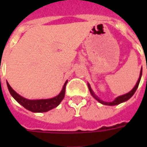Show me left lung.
I'll return each instance as SVG.
<instances>
[{"label":"left lung","mask_w":147,"mask_h":147,"mask_svg":"<svg viewBox=\"0 0 147 147\" xmlns=\"http://www.w3.org/2000/svg\"><path fill=\"white\" fill-rule=\"evenodd\" d=\"M141 76H142V70H141V72H140V76H139V80H138V82H137V83H136V86L133 88L131 91H130L129 93H127V94H123V95L122 96H120V97H118V98H117L114 100L113 102H103V101H102V100H100V99L97 97V96L94 94V92H93V90H91V88H90V85L88 84V87H89V90L90 91V94H92V96L94 98L97 100V101H98L100 103H102V104H103V105H118V104H120V103H121V102H126L127 100H128V99L130 98H131L133 96V94H135V92L136 91V90H137V88H138V86H139V82H140V80H141Z\"/></svg>","instance_id":"1"}]
</instances>
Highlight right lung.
Masks as SVG:
<instances>
[{"label":"right lung","mask_w":147,"mask_h":147,"mask_svg":"<svg viewBox=\"0 0 147 147\" xmlns=\"http://www.w3.org/2000/svg\"><path fill=\"white\" fill-rule=\"evenodd\" d=\"M67 81L64 83V87L61 90V92L58 94L57 97L53 98L50 99H42V100H28L19 95L17 93L12 90L10 85L7 83L8 90L11 94V96L17 101L21 105H23L24 108L27 109L28 110L34 113H42V112H47L50 110L52 109L57 107L61 101L64 99V94H65V88H66V84Z\"/></svg>","instance_id":"add662e5"}]
</instances>
